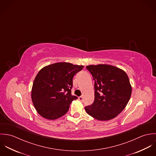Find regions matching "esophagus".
Returning a JSON list of instances; mask_svg holds the SVG:
<instances>
[{
  "instance_id": "1",
  "label": "esophagus",
  "mask_w": 156,
  "mask_h": 156,
  "mask_svg": "<svg viewBox=\"0 0 156 156\" xmlns=\"http://www.w3.org/2000/svg\"><path fill=\"white\" fill-rule=\"evenodd\" d=\"M79 100L80 101H83V96H80V97H79Z\"/></svg>"
}]
</instances>
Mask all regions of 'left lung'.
I'll return each instance as SVG.
<instances>
[{
  "mask_svg": "<svg viewBox=\"0 0 156 156\" xmlns=\"http://www.w3.org/2000/svg\"><path fill=\"white\" fill-rule=\"evenodd\" d=\"M87 69L93 77L95 99L86 106L90 116L100 121L116 117L127 106L132 94V87L125 71L110 65L88 66Z\"/></svg>",
  "mask_w": 156,
  "mask_h": 156,
  "instance_id": "left-lung-1",
  "label": "left lung"
}]
</instances>
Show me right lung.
<instances>
[{
	"label": "right lung",
	"instance_id": "right-lung-1",
	"mask_svg": "<svg viewBox=\"0 0 156 156\" xmlns=\"http://www.w3.org/2000/svg\"><path fill=\"white\" fill-rule=\"evenodd\" d=\"M83 66L58 62L42 68L37 74L31 97L38 113L48 119H56L68 111L77 97L71 95L73 78Z\"/></svg>",
	"mask_w": 156,
	"mask_h": 156
}]
</instances>
